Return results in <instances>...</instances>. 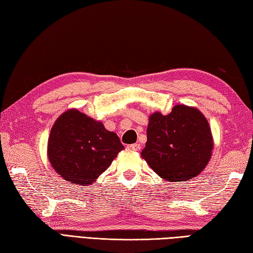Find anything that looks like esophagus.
Masks as SVG:
<instances>
[{"label": "esophagus", "mask_w": 253, "mask_h": 253, "mask_svg": "<svg viewBox=\"0 0 253 253\" xmlns=\"http://www.w3.org/2000/svg\"><path fill=\"white\" fill-rule=\"evenodd\" d=\"M127 148L131 150V151H138V150H140V144L139 143H132V144H128Z\"/></svg>", "instance_id": "esophagus-1"}]
</instances>
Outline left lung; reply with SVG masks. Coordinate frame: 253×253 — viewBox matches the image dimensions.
Here are the masks:
<instances>
[{"instance_id":"obj_1","label":"left lung","mask_w":253,"mask_h":253,"mask_svg":"<svg viewBox=\"0 0 253 253\" xmlns=\"http://www.w3.org/2000/svg\"><path fill=\"white\" fill-rule=\"evenodd\" d=\"M213 136L197 107L177 104L168 115L149 116L141 158L161 178L171 182L195 178L212 157Z\"/></svg>"}]
</instances>
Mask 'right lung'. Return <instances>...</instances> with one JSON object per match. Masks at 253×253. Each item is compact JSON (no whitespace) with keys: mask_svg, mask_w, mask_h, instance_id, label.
Wrapping results in <instances>:
<instances>
[{"mask_svg":"<svg viewBox=\"0 0 253 253\" xmlns=\"http://www.w3.org/2000/svg\"><path fill=\"white\" fill-rule=\"evenodd\" d=\"M124 149L115 132L77 109L64 112L53 124L47 140V159L63 179L89 186Z\"/></svg>","mask_w":253,"mask_h":253,"instance_id":"add662e5","label":"right lung"}]
</instances>
